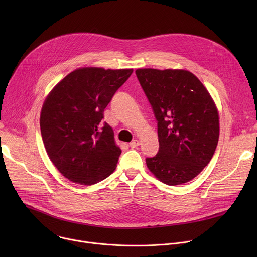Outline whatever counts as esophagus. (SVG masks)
Wrapping results in <instances>:
<instances>
[{"label": "esophagus", "mask_w": 257, "mask_h": 257, "mask_svg": "<svg viewBox=\"0 0 257 257\" xmlns=\"http://www.w3.org/2000/svg\"><path fill=\"white\" fill-rule=\"evenodd\" d=\"M139 144H140L139 140L134 139V140H132V141L130 142V148H131V149H135V148H137V146H138Z\"/></svg>", "instance_id": "1"}]
</instances>
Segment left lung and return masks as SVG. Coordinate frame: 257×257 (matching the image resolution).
Segmentation results:
<instances>
[{
    "label": "left lung",
    "mask_w": 257,
    "mask_h": 257,
    "mask_svg": "<svg viewBox=\"0 0 257 257\" xmlns=\"http://www.w3.org/2000/svg\"><path fill=\"white\" fill-rule=\"evenodd\" d=\"M138 81L158 122L160 149L146 166L170 186L195 178L216 149L217 108L200 80L186 70L137 69Z\"/></svg>",
    "instance_id": "left-lung-1"
}]
</instances>
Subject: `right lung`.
I'll use <instances>...</instances> for the list:
<instances>
[{
	"instance_id": "1",
	"label": "right lung",
	"mask_w": 257,
	"mask_h": 257,
	"mask_svg": "<svg viewBox=\"0 0 257 257\" xmlns=\"http://www.w3.org/2000/svg\"><path fill=\"white\" fill-rule=\"evenodd\" d=\"M133 69H76L47 96L41 132L47 154L70 181L93 185L111 175L122 153L103 111Z\"/></svg>"
}]
</instances>
